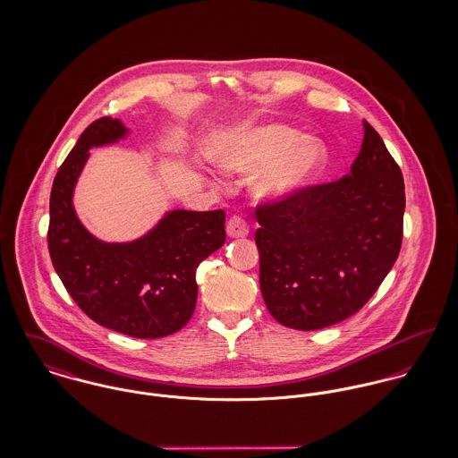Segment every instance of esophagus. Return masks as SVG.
<instances>
[{"mask_svg":"<svg viewBox=\"0 0 458 458\" xmlns=\"http://www.w3.org/2000/svg\"><path fill=\"white\" fill-rule=\"evenodd\" d=\"M249 231H250V227H249V224H247V220L243 216L234 215V216L229 218V222H227V234L231 238H245V236H249Z\"/></svg>","mask_w":458,"mask_h":458,"instance_id":"esophagus-1","label":"esophagus"}]
</instances>
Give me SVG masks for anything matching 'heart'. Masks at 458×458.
I'll return each instance as SVG.
<instances>
[{
    "instance_id": "1",
    "label": "heart",
    "mask_w": 458,
    "mask_h": 458,
    "mask_svg": "<svg viewBox=\"0 0 458 458\" xmlns=\"http://www.w3.org/2000/svg\"><path fill=\"white\" fill-rule=\"evenodd\" d=\"M327 162V149L314 137L284 125H264L236 133L216 153V164L236 174L258 173L254 189L262 197L287 199L312 185Z\"/></svg>"
}]
</instances>
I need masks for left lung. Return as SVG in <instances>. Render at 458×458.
I'll return each mask as SVG.
<instances>
[{"mask_svg": "<svg viewBox=\"0 0 458 458\" xmlns=\"http://www.w3.org/2000/svg\"><path fill=\"white\" fill-rule=\"evenodd\" d=\"M363 125L361 151L347 176L256 208L262 298L284 327L312 331L351 318L398 258L402 171L381 135Z\"/></svg>", "mask_w": 458, "mask_h": 458, "instance_id": "left-lung-1", "label": "left lung"}]
</instances>
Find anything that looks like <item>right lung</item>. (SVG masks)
<instances>
[{"label":"right lung","mask_w":458,"mask_h":458,"mask_svg":"<svg viewBox=\"0 0 458 458\" xmlns=\"http://www.w3.org/2000/svg\"><path fill=\"white\" fill-rule=\"evenodd\" d=\"M125 133L122 122L109 116L81 133L53 183L47 245L68 294L89 319L135 338H160L191 321L197 266L224 245L225 211L174 209L131 243L91 236L73 211V187L88 149Z\"/></svg>","instance_id":"right-lung-1"}]
</instances>
